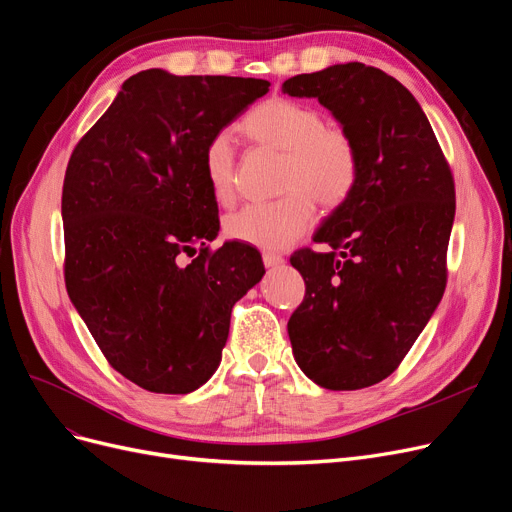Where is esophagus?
Masks as SVG:
<instances>
[{
	"mask_svg": "<svg viewBox=\"0 0 512 512\" xmlns=\"http://www.w3.org/2000/svg\"><path fill=\"white\" fill-rule=\"evenodd\" d=\"M284 259L280 255H274V253H263V265L265 268H278V265H282Z\"/></svg>",
	"mask_w": 512,
	"mask_h": 512,
	"instance_id": "esophagus-1",
	"label": "esophagus"
}]
</instances>
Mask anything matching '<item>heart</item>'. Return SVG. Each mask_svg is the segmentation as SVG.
<instances>
[{
  "label": "heart",
  "mask_w": 512,
  "mask_h": 512,
  "mask_svg": "<svg viewBox=\"0 0 512 512\" xmlns=\"http://www.w3.org/2000/svg\"><path fill=\"white\" fill-rule=\"evenodd\" d=\"M242 131L253 142L284 152L282 188L288 192L278 201L232 213L226 219V234L255 249L282 251L314 224L311 195L324 209L345 201L358 177V157L343 129L324 125L320 110L297 100L270 98L257 104L244 117ZM203 169L215 201L232 203L236 150L230 131H219L209 140Z\"/></svg>",
  "instance_id": "obj_1"
}]
</instances>
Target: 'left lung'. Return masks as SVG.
<instances>
[{
    "label": "left lung",
    "mask_w": 512,
    "mask_h": 512,
    "mask_svg": "<svg viewBox=\"0 0 512 512\" xmlns=\"http://www.w3.org/2000/svg\"><path fill=\"white\" fill-rule=\"evenodd\" d=\"M282 94L316 98L353 142L358 177L291 265L305 299L288 320L307 379L364 389L399 366L446 291L456 201L450 167L416 98L362 62L286 79Z\"/></svg>",
    "instance_id": "left-lung-1"
}]
</instances>
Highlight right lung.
<instances>
[{
    "label": "right lung",
    "instance_id": "right-lung-1",
    "mask_svg": "<svg viewBox=\"0 0 512 512\" xmlns=\"http://www.w3.org/2000/svg\"><path fill=\"white\" fill-rule=\"evenodd\" d=\"M270 81L129 77L71 154L62 186L64 280L117 372L152 393H190L221 362L238 299L263 278L251 244L219 234L203 154ZM202 247L190 264L181 255Z\"/></svg>",
    "mask_w": 512,
    "mask_h": 512
}]
</instances>
